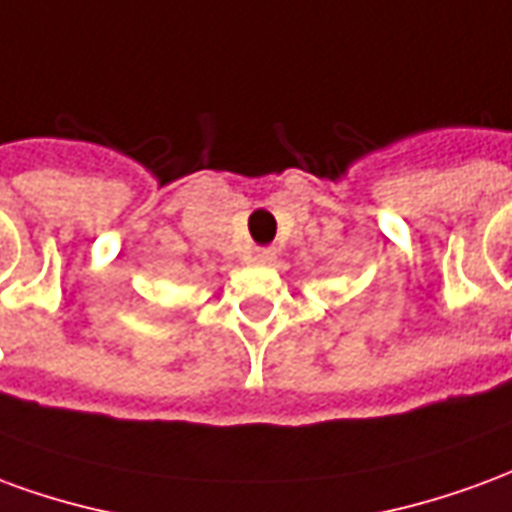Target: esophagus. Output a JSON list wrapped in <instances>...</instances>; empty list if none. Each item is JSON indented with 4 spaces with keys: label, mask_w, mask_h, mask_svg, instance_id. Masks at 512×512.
I'll return each mask as SVG.
<instances>
[{
    "label": "esophagus",
    "mask_w": 512,
    "mask_h": 512,
    "mask_svg": "<svg viewBox=\"0 0 512 512\" xmlns=\"http://www.w3.org/2000/svg\"><path fill=\"white\" fill-rule=\"evenodd\" d=\"M274 257H277V249H271V246H260V249H255L257 263H271Z\"/></svg>",
    "instance_id": "esophagus-1"
}]
</instances>
